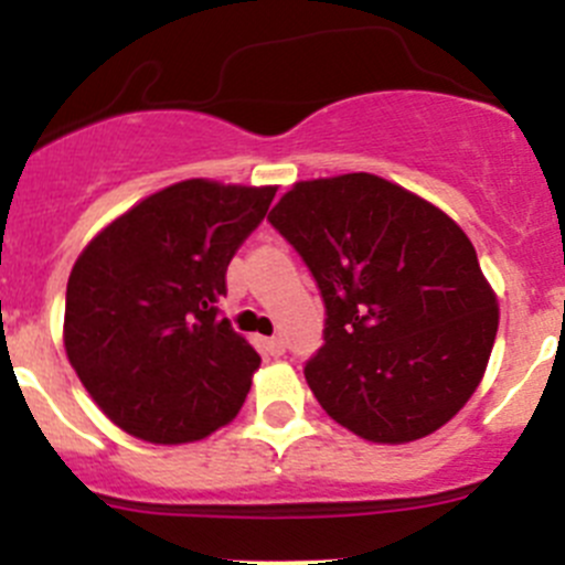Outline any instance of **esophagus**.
Masks as SVG:
<instances>
[{
    "label": "esophagus",
    "instance_id": "1",
    "mask_svg": "<svg viewBox=\"0 0 565 565\" xmlns=\"http://www.w3.org/2000/svg\"><path fill=\"white\" fill-rule=\"evenodd\" d=\"M265 347H267V352H270L273 358L284 355V350H287V344H284L281 335H273V339H267V341H265Z\"/></svg>",
    "mask_w": 565,
    "mask_h": 565
}]
</instances>
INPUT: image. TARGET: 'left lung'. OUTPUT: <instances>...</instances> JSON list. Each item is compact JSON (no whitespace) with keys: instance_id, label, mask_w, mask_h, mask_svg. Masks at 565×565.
Here are the masks:
<instances>
[{"instance_id":"1","label":"left lung","mask_w":565,"mask_h":565,"mask_svg":"<svg viewBox=\"0 0 565 565\" xmlns=\"http://www.w3.org/2000/svg\"><path fill=\"white\" fill-rule=\"evenodd\" d=\"M267 221L322 295L324 344L303 372L324 413L388 446L448 424L498 335V298L465 232L366 172L295 182Z\"/></svg>"}]
</instances>
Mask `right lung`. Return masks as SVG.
<instances>
[{
    "instance_id": "1",
    "label": "right lung",
    "mask_w": 565,
    "mask_h": 565,
    "mask_svg": "<svg viewBox=\"0 0 565 565\" xmlns=\"http://www.w3.org/2000/svg\"><path fill=\"white\" fill-rule=\"evenodd\" d=\"M273 196V185L182 180L82 250L67 278L65 352L119 429L177 446L243 407L262 358L215 303Z\"/></svg>"
}]
</instances>
